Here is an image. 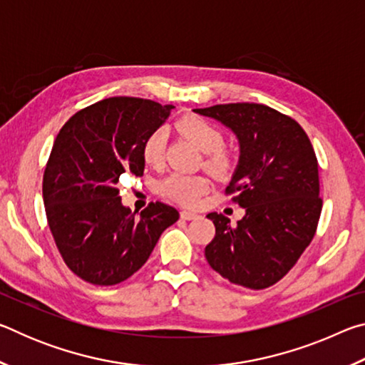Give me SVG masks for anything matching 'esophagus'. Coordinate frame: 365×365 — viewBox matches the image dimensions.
<instances>
[{
    "label": "esophagus",
    "mask_w": 365,
    "mask_h": 365,
    "mask_svg": "<svg viewBox=\"0 0 365 365\" xmlns=\"http://www.w3.org/2000/svg\"><path fill=\"white\" fill-rule=\"evenodd\" d=\"M180 217L185 219V220H195V219H197V214L191 212V211H182Z\"/></svg>",
    "instance_id": "1"
}]
</instances>
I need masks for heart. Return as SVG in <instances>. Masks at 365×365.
Here are the masks:
<instances>
[{
    "mask_svg": "<svg viewBox=\"0 0 365 365\" xmlns=\"http://www.w3.org/2000/svg\"><path fill=\"white\" fill-rule=\"evenodd\" d=\"M177 130L190 141H193L197 150L207 154L205 164L209 170L215 172V174H222V172L230 168L232 159L227 151L222 150L224 135L211 122L196 115H187L177 122ZM164 128H156V130L148 135L143 148H141L145 163L148 165H153V168H158L164 160ZM207 188L209 182L205 177L178 174V172L164 177L158 183V191L160 195L183 206H195L200 201V197L206 193Z\"/></svg>",
    "mask_w": 365,
    "mask_h": 365,
    "instance_id": "b5f03b06",
    "label": "heart"
}]
</instances>
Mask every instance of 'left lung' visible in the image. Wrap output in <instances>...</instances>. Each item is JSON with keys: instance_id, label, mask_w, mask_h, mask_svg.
Returning <instances> with one entry per match:
<instances>
[{"instance_id": "1", "label": "left lung", "mask_w": 365, "mask_h": 365, "mask_svg": "<svg viewBox=\"0 0 365 365\" xmlns=\"http://www.w3.org/2000/svg\"><path fill=\"white\" fill-rule=\"evenodd\" d=\"M193 110L237 135L240 159L225 193H235L232 200L246 212L237 225L222 214H207L215 237L205 256L235 285L267 288L288 274L316 235L322 200L311 140L298 122L265 104Z\"/></svg>"}]
</instances>
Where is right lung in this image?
<instances>
[{
    "instance_id": "1",
    "label": "right lung",
    "mask_w": 365,
    "mask_h": 365,
    "mask_svg": "<svg viewBox=\"0 0 365 365\" xmlns=\"http://www.w3.org/2000/svg\"><path fill=\"white\" fill-rule=\"evenodd\" d=\"M172 109L141 98H108L73 114L54 140L43 201L61 256L82 280L101 287L127 280L178 220L177 209L159 201L137 215L117 188L122 174L143 175L141 148Z\"/></svg>"
}]
</instances>
